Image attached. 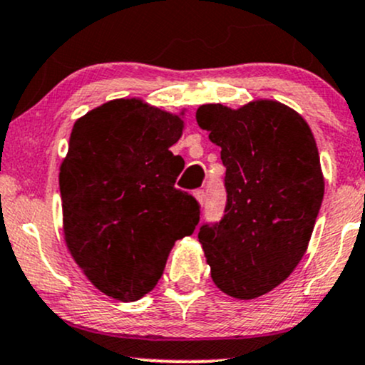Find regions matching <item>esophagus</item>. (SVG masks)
Listing matches in <instances>:
<instances>
[{
	"label": "esophagus",
	"mask_w": 365,
	"mask_h": 365,
	"mask_svg": "<svg viewBox=\"0 0 365 365\" xmlns=\"http://www.w3.org/2000/svg\"><path fill=\"white\" fill-rule=\"evenodd\" d=\"M194 197H195V200L199 202L200 205L204 204V200H205V194H204V190H195V192H194Z\"/></svg>",
	"instance_id": "34e87169"
}]
</instances>
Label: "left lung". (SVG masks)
I'll return each instance as SVG.
<instances>
[{"mask_svg": "<svg viewBox=\"0 0 365 365\" xmlns=\"http://www.w3.org/2000/svg\"><path fill=\"white\" fill-rule=\"evenodd\" d=\"M197 124L221 148L227 204L199 241L214 284L240 301L282 284L308 250L324 194L308 122L277 100L200 105Z\"/></svg>", "mask_w": 365, "mask_h": 365, "instance_id": "1", "label": "left lung"}]
</instances>
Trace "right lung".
<instances>
[{
  "mask_svg": "<svg viewBox=\"0 0 365 365\" xmlns=\"http://www.w3.org/2000/svg\"><path fill=\"white\" fill-rule=\"evenodd\" d=\"M143 98H117L74 122L59 166L64 241L98 291L138 301L155 289L175 241L190 236L199 204L175 182L170 148L185 129Z\"/></svg>",
  "mask_w": 365,
  "mask_h": 365,
  "instance_id": "add662e5",
  "label": "right lung"
}]
</instances>
